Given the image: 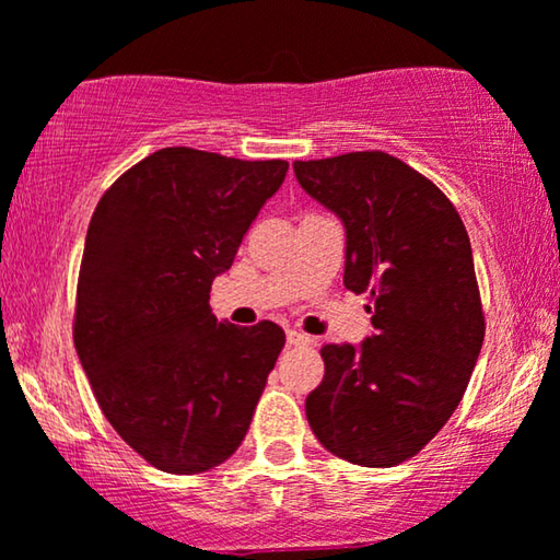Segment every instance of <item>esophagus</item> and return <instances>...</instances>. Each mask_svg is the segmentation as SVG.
Returning a JSON list of instances; mask_svg holds the SVG:
<instances>
[{
    "label": "esophagus",
    "mask_w": 560,
    "mask_h": 560,
    "mask_svg": "<svg viewBox=\"0 0 560 560\" xmlns=\"http://www.w3.org/2000/svg\"><path fill=\"white\" fill-rule=\"evenodd\" d=\"M287 342L289 346H310V335H304L300 330H287Z\"/></svg>",
    "instance_id": "34e87169"
}]
</instances>
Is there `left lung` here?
<instances>
[{
	"label": "left lung",
	"instance_id": "left-lung-1",
	"mask_svg": "<svg viewBox=\"0 0 560 560\" xmlns=\"http://www.w3.org/2000/svg\"><path fill=\"white\" fill-rule=\"evenodd\" d=\"M346 228L342 284L371 294L376 332L323 346L310 428L332 456L389 468L420 453L464 397L483 342L471 241L430 178L382 151L294 161Z\"/></svg>",
	"mask_w": 560,
	"mask_h": 560
}]
</instances>
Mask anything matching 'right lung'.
Returning <instances> with one entry per match:
<instances>
[{"instance_id":"right-lung-1","label":"right lung","mask_w":560,"mask_h":560,"mask_svg":"<svg viewBox=\"0 0 560 560\" xmlns=\"http://www.w3.org/2000/svg\"><path fill=\"white\" fill-rule=\"evenodd\" d=\"M287 161L161 148L104 191L86 230L73 342L104 417L166 474H202L243 443L284 330L210 310Z\"/></svg>"}]
</instances>
